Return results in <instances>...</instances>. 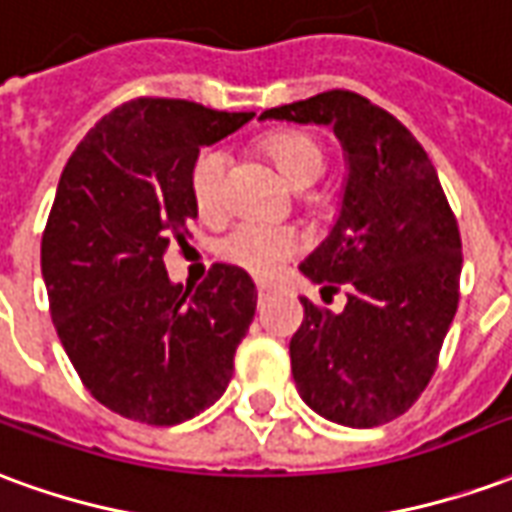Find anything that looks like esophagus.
<instances>
[{
  "instance_id": "obj_1",
  "label": "esophagus",
  "mask_w": 512,
  "mask_h": 512,
  "mask_svg": "<svg viewBox=\"0 0 512 512\" xmlns=\"http://www.w3.org/2000/svg\"><path fill=\"white\" fill-rule=\"evenodd\" d=\"M268 293H274V285H271V282H257V296L266 299Z\"/></svg>"
}]
</instances>
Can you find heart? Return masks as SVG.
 I'll use <instances>...</instances> for the list:
<instances>
[{
  "mask_svg": "<svg viewBox=\"0 0 512 512\" xmlns=\"http://www.w3.org/2000/svg\"><path fill=\"white\" fill-rule=\"evenodd\" d=\"M268 156L282 172V178L290 186L315 183L323 175L326 158L321 145L307 134H274L266 139ZM224 172H227V156L219 147L202 150L194 167H191V194L202 213H216L222 205ZM299 246V235L290 227L268 222H241L230 233L219 238L216 252L227 263L255 271V274H274Z\"/></svg>",
  "mask_w": 512,
  "mask_h": 512,
  "instance_id": "b5f03b06",
  "label": "heart"
}]
</instances>
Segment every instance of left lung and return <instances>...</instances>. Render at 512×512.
Segmentation results:
<instances>
[{
  "label": "left lung",
  "instance_id": "obj_1",
  "mask_svg": "<svg viewBox=\"0 0 512 512\" xmlns=\"http://www.w3.org/2000/svg\"><path fill=\"white\" fill-rule=\"evenodd\" d=\"M260 120L332 126L345 183L332 230L299 271L343 312L310 299L290 340L301 400L337 425L400 417L428 386L458 310L461 233L428 153L400 120L348 90L277 106Z\"/></svg>",
  "mask_w": 512,
  "mask_h": 512
}]
</instances>
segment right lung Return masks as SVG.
Returning a JSON list of instances; mask_svg holds the SVG:
<instances>
[{"mask_svg": "<svg viewBox=\"0 0 512 512\" xmlns=\"http://www.w3.org/2000/svg\"><path fill=\"white\" fill-rule=\"evenodd\" d=\"M255 112L136 98L84 136L62 169L40 246L51 321L90 395L120 417L178 425L213 406L255 318L244 268L216 263L197 290L167 277L189 238L200 147Z\"/></svg>", "mask_w": 512, "mask_h": 512, "instance_id": "obj_1", "label": "right lung"}]
</instances>
